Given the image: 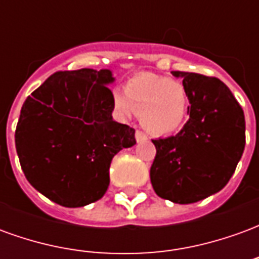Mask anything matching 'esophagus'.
<instances>
[{"instance_id":"34e87169","label":"esophagus","mask_w":259,"mask_h":259,"mask_svg":"<svg viewBox=\"0 0 259 259\" xmlns=\"http://www.w3.org/2000/svg\"><path fill=\"white\" fill-rule=\"evenodd\" d=\"M135 137H136V141H137V143H140V141L147 140V136L144 135L143 132H140V130H137V132H136Z\"/></svg>"}]
</instances>
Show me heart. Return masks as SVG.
<instances>
[{
	"mask_svg": "<svg viewBox=\"0 0 259 259\" xmlns=\"http://www.w3.org/2000/svg\"><path fill=\"white\" fill-rule=\"evenodd\" d=\"M112 104L119 118H132L137 113L147 132L155 136H169L185 124L190 97L182 81L141 73L126 81L124 91L113 90Z\"/></svg>",
	"mask_w": 259,
	"mask_h": 259,
	"instance_id": "heart-1",
	"label": "heart"
}]
</instances>
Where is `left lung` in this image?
<instances>
[{
	"label": "left lung",
	"mask_w": 259,
	"mask_h": 259,
	"mask_svg": "<svg viewBox=\"0 0 259 259\" xmlns=\"http://www.w3.org/2000/svg\"><path fill=\"white\" fill-rule=\"evenodd\" d=\"M172 74L187 89L190 119L176 136L152 140L157 155L150 178L161 198L191 204L221 191L233 176L245 146L244 112L217 77Z\"/></svg>",
	"instance_id": "8db88e82"
}]
</instances>
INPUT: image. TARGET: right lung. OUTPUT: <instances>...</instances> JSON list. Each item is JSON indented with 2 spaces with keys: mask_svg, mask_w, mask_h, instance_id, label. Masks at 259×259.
<instances>
[{
  "mask_svg": "<svg viewBox=\"0 0 259 259\" xmlns=\"http://www.w3.org/2000/svg\"><path fill=\"white\" fill-rule=\"evenodd\" d=\"M109 69L57 72L26 98L15 146L26 179L68 208L105 194L112 158L136 144L135 129L112 118Z\"/></svg>",
  "mask_w": 259,
  "mask_h": 259,
  "instance_id": "add662e5",
  "label": "right lung"
}]
</instances>
